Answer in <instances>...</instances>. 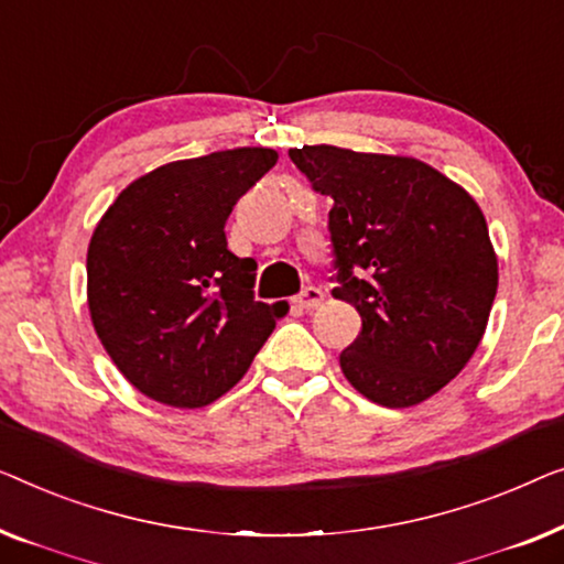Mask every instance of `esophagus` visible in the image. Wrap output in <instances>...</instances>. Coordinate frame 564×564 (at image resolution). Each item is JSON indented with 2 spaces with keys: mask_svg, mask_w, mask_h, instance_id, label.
Instances as JSON below:
<instances>
[{
  "mask_svg": "<svg viewBox=\"0 0 564 564\" xmlns=\"http://www.w3.org/2000/svg\"><path fill=\"white\" fill-rule=\"evenodd\" d=\"M322 301H324L322 289H316V285H306V289L301 291L296 299H293V304H296L299 308H304V312H312V308L319 306Z\"/></svg>",
  "mask_w": 564,
  "mask_h": 564,
  "instance_id": "34e87169",
  "label": "esophagus"
}]
</instances>
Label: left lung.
I'll return each mask as SVG.
<instances>
[{"label": "left lung", "instance_id": "obj_1", "mask_svg": "<svg viewBox=\"0 0 564 564\" xmlns=\"http://www.w3.org/2000/svg\"><path fill=\"white\" fill-rule=\"evenodd\" d=\"M289 158L332 199V293L362 319L339 355L345 378L388 409L430 399L473 358L496 299L480 206L414 158L335 145L293 148Z\"/></svg>", "mask_w": 564, "mask_h": 564}]
</instances>
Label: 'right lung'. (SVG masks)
Here are the masks:
<instances>
[{
  "label": "right lung",
  "mask_w": 564,
  "mask_h": 564,
  "mask_svg": "<svg viewBox=\"0 0 564 564\" xmlns=\"http://www.w3.org/2000/svg\"><path fill=\"white\" fill-rule=\"evenodd\" d=\"M279 161L235 148L132 181L94 229L86 279L94 329L150 399L199 409L227 393L281 316L256 301V265L227 248L237 199Z\"/></svg>",
  "instance_id": "add662e5"
}]
</instances>
